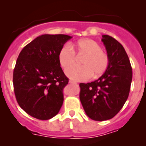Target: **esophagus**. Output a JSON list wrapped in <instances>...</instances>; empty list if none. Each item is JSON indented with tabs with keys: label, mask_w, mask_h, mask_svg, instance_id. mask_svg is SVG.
I'll return each mask as SVG.
<instances>
[{
	"label": "esophagus",
	"mask_w": 146,
	"mask_h": 146,
	"mask_svg": "<svg viewBox=\"0 0 146 146\" xmlns=\"http://www.w3.org/2000/svg\"><path fill=\"white\" fill-rule=\"evenodd\" d=\"M69 82L70 83V84H77L75 82H74V81H72V80H69Z\"/></svg>",
	"instance_id": "34e87169"
}]
</instances>
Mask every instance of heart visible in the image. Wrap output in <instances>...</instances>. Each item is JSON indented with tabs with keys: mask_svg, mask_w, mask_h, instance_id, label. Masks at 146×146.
I'll return each mask as SVG.
<instances>
[{
	"mask_svg": "<svg viewBox=\"0 0 146 146\" xmlns=\"http://www.w3.org/2000/svg\"><path fill=\"white\" fill-rule=\"evenodd\" d=\"M74 51L85 54L81 61L82 66H72L66 70V74L72 80L84 81L94 77L102 75L109 64L108 54L102 50L101 46L94 40L84 38L75 43L64 45L58 53V61L62 68L66 69L75 60Z\"/></svg>",
	"mask_w": 146,
	"mask_h": 146,
	"instance_id": "1",
	"label": "heart"
}]
</instances>
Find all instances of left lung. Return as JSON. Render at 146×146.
I'll return each mask as SVG.
<instances>
[{"mask_svg":"<svg viewBox=\"0 0 146 146\" xmlns=\"http://www.w3.org/2000/svg\"><path fill=\"white\" fill-rule=\"evenodd\" d=\"M109 58L104 74L96 80L80 83V99L86 115L94 121L109 120L123 108L129 96L132 69L124 48L108 35L102 38Z\"/></svg>","mask_w":146,"mask_h":146,"instance_id":"left-lung-1","label":"left lung"}]
</instances>
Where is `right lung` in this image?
I'll list each match as a JSON object with an SVG mask.
<instances>
[{"label": "right lung", "mask_w": 146, "mask_h": 146, "mask_svg": "<svg viewBox=\"0 0 146 146\" xmlns=\"http://www.w3.org/2000/svg\"><path fill=\"white\" fill-rule=\"evenodd\" d=\"M72 37L44 34L22 50L13 73L17 101L31 116L48 120L58 113L64 102V88L68 84L58 61V53Z\"/></svg>", "instance_id": "obj_1"}]
</instances>
